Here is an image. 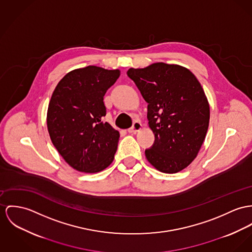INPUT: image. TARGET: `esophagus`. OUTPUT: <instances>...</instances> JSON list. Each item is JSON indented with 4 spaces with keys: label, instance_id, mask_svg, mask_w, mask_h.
<instances>
[{
    "label": "esophagus",
    "instance_id": "1",
    "mask_svg": "<svg viewBox=\"0 0 252 252\" xmlns=\"http://www.w3.org/2000/svg\"><path fill=\"white\" fill-rule=\"evenodd\" d=\"M141 128H142V124H141L140 122H135V123L133 124L132 127L128 128L127 131H128L129 133H136V132L139 131Z\"/></svg>",
    "mask_w": 252,
    "mask_h": 252
}]
</instances>
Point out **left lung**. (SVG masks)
<instances>
[{
    "label": "left lung",
    "mask_w": 252,
    "mask_h": 252,
    "mask_svg": "<svg viewBox=\"0 0 252 252\" xmlns=\"http://www.w3.org/2000/svg\"><path fill=\"white\" fill-rule=\"evenodd\" d=\"M127 76L149 103V126L155 141L145 152L147 160L165 174L187 168L209 126L210 106L199 81L189 69L164 62L130 68Z\"/></svg>",
    "instance_id": "left-lung-1"
}]
</instances>
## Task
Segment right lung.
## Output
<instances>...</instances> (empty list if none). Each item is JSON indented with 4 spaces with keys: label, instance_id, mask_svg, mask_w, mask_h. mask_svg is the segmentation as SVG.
<instances>
[{
    "label": "right lung",
    "instance_id": "right-lung-1",
    "mask_svg": "<svg viewBox=\"0 0 252 252\" xmlns=\"http://www.w3.org/2000/svg\"><path fill=\"white\" fill-rule=\"evenodd\" d=\"M121 71L97 66L75 69L65 75L53 92L47 126L59 155L73 169L94 174L114 159L120 133L103 122V96Z\"/></svg>",
    "mask_w": 252,
    "mask_h": 252
}]
</instances>
